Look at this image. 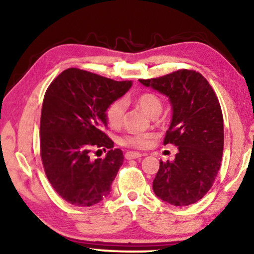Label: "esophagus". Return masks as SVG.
<instances>
[{"instance_id": "1", "label": "esophagus", "mask_w": 254, "mask_h": 254, "mask_svg": "<svg viewBox=\"0 0 254 254\" xmlns=\"http://www.w3.org/2000/svg\"><path fill=\"white\" fill-rule=\"evenodd\" d=\"M142 154L140 152H136V151H127L126 155H125V157L126 159H134V158H138V157H142Z\"/></svg>"}]
</instances>
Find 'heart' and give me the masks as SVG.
<instances>
[{
	"instance_id": "obj_1",
	"label": "heart",
	"mask_w": 254,
	"mask_h": 254,
	"mask_svg": "<svg viewBox=\"0 0 254 254\" xmlns=\"http://www.w3.org/2000/svg\"><path fill=\"white\" fill-rule=\"evenodd\" d=\"M135 102H136L137 106L144 113H147L151 118H157L162 112V100L157 96L154 95V93H142V95L137 97ZM125 111H126V104H125L124 100H117V102L111 104L106 111L107 121H109L111 126L118 128L123 125ZM121 143L135 149H143L147 148L149 143H150V136L145 134L128 135V136L124 137L121 140Z\"/></svg>"
}]
</instances>
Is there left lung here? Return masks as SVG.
I'll return each instance as SVG.
<instances>
[{"label":"left lung","mask_w":254,"mask_h":254,"mask_svg":"<svg viewBox=\"0 0 254 254\" xmlns=\"http://www.w3.org/2000/svg\"><path fill=\"white\" fill-rule=\"evenodd\" d=\"M138 81L169 98L172 117L164 144L178 148L173 161H159L154 193L177 207L195 203L213 186L223 155V116L217 97L200 72L187 69Z\"/></svg>","instance_id":"8db88e82"}]
</instances>
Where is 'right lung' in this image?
<instances>
[{
  "label": "right lung",
  "instance_id": "right-lung-1",
  "mask_svg": "<svg viewBox=\"0 0 254 254\" xmlns=\"http://www.w3.org/2000/svg\"><path fill=\"white\" fill-rule=\"evenodd\" d=\"M131 81L118 82L69 68L44 97L40 119L41 161L59 195L78 207H90L109 196L124 162L120 149L103 131L106 111L123 97ZM93 147L109 150L105 159L91 160Z\"/></svg>",
  "mask_w": 254,
  "mask_h": 254
}]
</instances>
